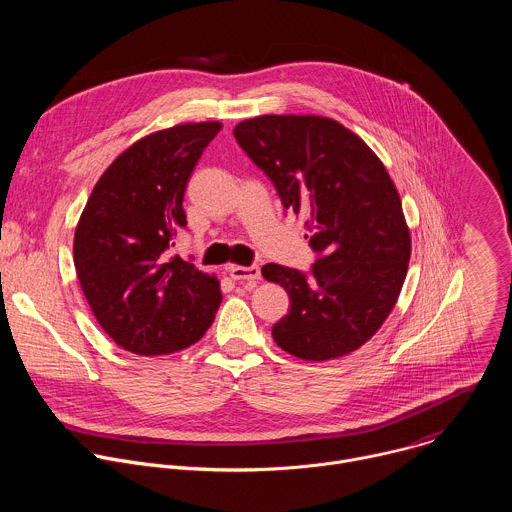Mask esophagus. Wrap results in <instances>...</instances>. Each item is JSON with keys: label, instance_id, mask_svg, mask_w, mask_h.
<instances>
[{"label": "esophagus", "instance_id": "obj_1", "mask_svg": "<svg viewBox=\"0 0 512 512\" xmlns=\"http://www.w3.org/2000/svg\"><path fill=\"white\" fill-rule=\"evenodd\" d=\"M229 273L235 281H255L261 277V269L259 265H249V267H243V265H233L229 267Z\"/></svg>", "mask_w": 512, "mask_h": 512}]
</instances>
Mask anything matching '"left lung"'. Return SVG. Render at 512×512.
Instances as JSON below:
<instances>
[{"label": "left lung", "instance_id": "left-lung-1", "mask_svg": "<svg viewBox=\"0 0 512 512\" xmlns=\"http://www.w3.org/2000/svg\"><path fill=\"white\" fill-rule=\"evenodd\" d=\"M235 139L285 210L306 216L310 271L263 265L289 296L273 340L304 360L362 346L391 314L407 275L411 237L383 162L350 129L318 115H261Z\"/></svg>", "mask_w": 512, "mask_h": 512}]
</instances>
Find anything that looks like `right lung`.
<instances>
[{
  "label": "right lung",
  "instance_id": "add662e5",
  "mask_svg": "<svg viewBox=\"0 0 512 512\" xmlns=\"http://www.w3.org/2000/svg\"><path fill=\"white\" fill-rule=\"evenodd\" d=\"M221 123H186L135 141L95 184L75 233V269L101 328L125 350L154 356L198 342L221 285L172 257L186 227L184 192Z\"/></svg>",
  "mask_w": 512,
  "mask_h": 512
}]
</instances>
